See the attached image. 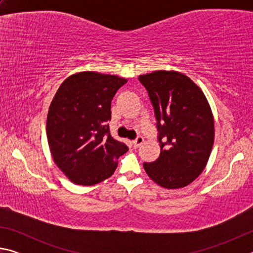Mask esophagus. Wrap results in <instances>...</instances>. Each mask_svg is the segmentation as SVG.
Segmentation results:
<instances>
[{
    "label": "esophagus",
    "instance_id": "1",
    "mask_svg": "<svg viewBox=\"0 0 253 253\" xmlns=\"http://www.w3.org/2000/svg\"><path fill=\"white\" fill-rule=\"evenodd\" d=\"M144 143V138L143 137H137V138L135 140H132V145H134V147H139L140 145H142Z\"/></svg>",
    "mask_w": 253,
    "mask_h": 253
}]
</instances>
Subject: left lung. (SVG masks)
<instances>
[{
  "label": "left lung",
  "instance_id": "8db88e82",
  "mask_svg": "<svg viewBox=\"0 0 253 253\" xmlns=\"http://www.w3.org/2000/svg\"><path fill=\"white\" fill-rule=\"evenodd\" d=\"M157 119L160 157L144 163L149 177L162 187L188 185L203 172L214 143V118L198 84L182 72L157 70L140 75Z\"/></svg>",
  "mask_w": 253,
  "mask_h": 253
}]
</instances>
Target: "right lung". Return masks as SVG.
Returning a JSON list of instances; mask_svg holds the SVG:
<instances>
[{"label":"right lung","mask_w":253,"mask_h":253,"mask_svg":"<svg viewBox=\"0 0 253 253\" xmlns=\"http://www.w3.org/2000/svg\"><path fill=\"white\" fill-rule=\"evenodd\" d=\"M126 83L115 75L81 71L68 77L55 92L46 137L54 163L72 183L90 186L105 181L128 151L111 137L107 125L111 100Z\"/></svg>","instance_id":"1"}]
</instances>
